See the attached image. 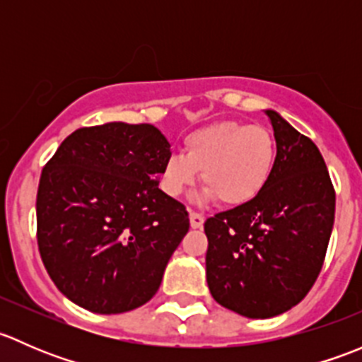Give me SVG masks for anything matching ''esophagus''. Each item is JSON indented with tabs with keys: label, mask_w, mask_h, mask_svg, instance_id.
Wrapping results in <instances>:
<instances>
[{
	"label": "esophagus",
	"mask_w": 362,
	"mask_h": 362,
	"mask_svg": "<svg viewBox=\"0 0 362 362\" xmlns=\"http://www.w3.org/2000/svg\"><path fill=\"white\" fill-rule=\"evenodd\" d=\"M189 218H191V228L192 229H202L203 228L204 217H203L202 214H196V211H191V214H189Z\"/></svg>",
	"instance_id": "esophagus-1"
}]
</instances>
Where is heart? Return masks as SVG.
<instances>
[{"label": "heart", "instance_id": "heart-1", "mask_svg": "<svg viewBox=\"0 0 362 362\" xmlns=\"http://www.w3.org/2000/svg\"><path fill=\"white\" fill-rule=\"evenodd\" d=\"M276 160L272 131L259 124L218 120L184 138V154H171L163 168V189L182 198L202 178L199 198L243 206L266 189Z\"/></svg>", "mask_w": 362, "mask_h": 362}]
</instances>
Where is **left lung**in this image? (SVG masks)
Returning <instances> with one entry per match:
<instances>
[{
	"mask_svg": "<svg viewBox=\"0 0 362 362\" xmlns=\"http://www.w3.org/2000/svg\"><path fill=\"white\" fill-rule=\"evenodd\" d=\"M275 170L254 202L204 222L206 282L218 305L269 319L315 284L334 224L333 184L317 145L275 110Z\"/></svg>",
	"mask_w": 362,
	"mask_h": 362,
	"instance_id": "obj_1",
	"label": "left lung"
}]
</instances>
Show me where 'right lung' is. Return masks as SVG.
<instances>
[{
	"label": "right lung",
	"instance_id": "1",
	"mask_svg": "<svg viewBox=\"0 0 362 362\" xmlns=\"http://www.w3.org/2000/svg\"><path fill=\"white\" fill-rule=\"evenodd\" d=\"M170 144L152 124L80 127L45 164L36 194L38 250L52 282L94 313H122L158 293L189 231L159 189Z\"/></svg>",
	"mask_w": 362,
	"mask_h": 362
}]
</instances>
